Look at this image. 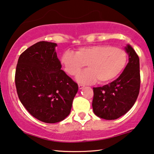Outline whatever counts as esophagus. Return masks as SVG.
I'll list each match as a JSON object with an SVG mask.
<instances>
[{
    "mask_svg": "<svg viewBox=\"0 0 154 154\" xmlns=\"http://www.w3.org/2000/svg\"><path fill=\"white\" fill-rule=\"evenodd\" d=\"M78 86H79V89H80V90L84 88V85H82V84H79L78 85Z\"/></svg>",
    "mask_w": 154,
    "mask_h": 154,
    "instance_id": "1",
    "label": "esophagus"
}]
</instances>
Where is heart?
<instances>
[{
	"mask_svg": "<svg viewBox=\"0 0 154 154\" xmlns=\"http://www.w3.org/2000/svg\"><path fill=\"white\" fill-rule=\"evenodd\" d=\"M61 63L67 73L77 75L87 63L88 68L76 77L78 82L93 84L109 83L125 68L127 55L125 50L110 45H97L80 48L76 52L67 50L61 54Z\"/></svg>",
	"mask_w": 154,
	"mask_h": 154,
	"instance_id": "1",
	"label": "heart"
}]
</instances>
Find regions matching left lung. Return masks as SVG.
I'll use <instances>...</instances> for the list:
<instances>
[{"label":"left lung","instance_id":"left-lung-1","mask_svg":"<svg viewBox=\"0 0 154 154\" xmlns=\"http://www.w3.org/2000/svg\"><path fill=\"white\" fill-rule=\"evenodd\" d=\"M128 63L118 79L102 87L93 88L92 106L96 116L105 120H116L134 106L140 86L139 57L130 45L125 47Z\"/></svg>","mask_w":154,"mask_h":154}]
</instances>
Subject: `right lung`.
I'll return each instance as SVG.
<instances>
[{
    "instance_id": "right-lung-1",
    "label": "right lung",
    "mask_w": 154,
    "mask_h": 154,
    "mask_svg": "<svg viewBox=\"0 0 154 154\" xmlns=\"http://www.w3.org/2000/svg\"><path fill=\"white\" fill-rule=\"evenodd\" d=\"M35 43L20 55L15 74L18 98L27 111L45 123L62 121L70 113L78 85L61 70L55 48Z\"/></svg>"
}]
</instances>
